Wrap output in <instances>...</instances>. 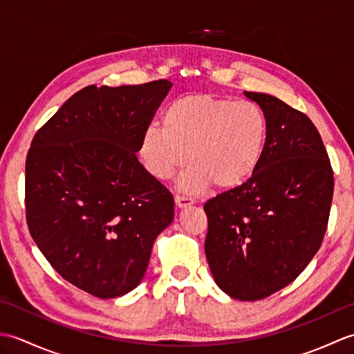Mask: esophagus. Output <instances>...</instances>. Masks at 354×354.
<instances>
[{"instance_id": "1", "label": "esophagus", "mask_w": 354, "mask_h": 354, "mask_svg": "<svg viewBox=\"0 0 354 354\" xmlns=\"http://www.w3.org/2000/svg\"><path fill=\"white\" fill-rule=\"evenodd\" d=\"M175 202H176V207L185 208V207H189V205H193L196 201H194L190 196H185V194H178V196L175 198Z\"/></svg>"}]
</instances>
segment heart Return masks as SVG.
I'll use <instances>...</instances> for the list:
<instances>
[{
  "instance_id": "1",
  "label": "heart",
  "mask_w": 354,
  "mask_h": 354,
  "mask_svg": "<svg viewBox=\"0 0 354 354\" xmlns=\"http://www.w3.org/2000/svg\"><path fill=\"white\" fill-rule=\"evenodd\" d=\"M162 123L164 129L149 124L142 131L140 160L150 175L165 181L189 158L192 164L179 179L187 193L212 183L219 189L242 185L257 171L268 145V117L250 100L189 94L165 108Z\"/></svg>"
}]
</instances>
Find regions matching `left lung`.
Returning <instances> with one entry per match:
<instances>
[{
    "label": "left lung",
    "mask_w": 354,
    "mask_h": 354,
    "mask_svg": "<svg viewBox=\"0 0 354 354\" xmlns=\"http://www.w3.org/2000/svg\"><path fill=\"white\" fill-rule=\"evenodd\" d=\"M245 95L265 111L268 145L246 183L205 202V255L227 295L255 301L290 284L318 252L335 183L309 117L274 95Z\"/></svg>",
    "instance_id": "8db88e82"
}]
</instances>
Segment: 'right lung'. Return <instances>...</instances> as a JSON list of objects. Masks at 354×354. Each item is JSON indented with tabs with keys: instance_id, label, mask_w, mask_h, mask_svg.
Listing matches in <instances>:
<instances>
[{
	"instance_id": "add662e5",
	"label": "right lung",
	"mask_w": 354,
	"mask_h": 354,
	"mask_svg": "<svg viewBox=\"0 0 354 354\" xmlns=\"http://www.w3.org/2000/svg\"><path fill=\"white\" fill-rule=\"evenodd\" d=\"M169 80L86 86L36 132L26 161L30 234L66 281L99 298L141 283L155 239L175 214L171 193L142 167V131Z\"/></svg>"
}]
</instances>
